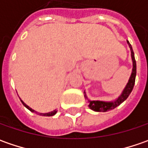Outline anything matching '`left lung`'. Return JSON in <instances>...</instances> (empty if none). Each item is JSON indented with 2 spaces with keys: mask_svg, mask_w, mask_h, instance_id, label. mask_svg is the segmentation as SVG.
Masks as SVG:
<instances>
[{
  "mask_svg": "<svg viewBox=\"0 0 148 148\" xmlns=\"http://www.w3.org/2000/svg\"><path fill=\"white\" fill-rule=\"evenodd\" d=\"M127 42H128V46H129L130 50H131V56H132V60H133V71H132L131 77L129 78V81H128L126 87L123 90L122 95L114 102H105V101H98V100H96V101H95V100L89 101V107L92 110L97 111V112H106V111L111 110L116 108L117 106H119L120 104H122L123 102L128 98L130 93L132 92V90L134 89V83H135L137 68H136V61H135L134 53L133 51V49H132V46H131V44L129 43L128 41H127Z\"/></svg>",
  "mask_w": 148,
  "mask_h": 148,
  "instance_id": "left-lung-1",
  "label": "left lung"
}]
</instances>
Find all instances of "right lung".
Here are the masks:
<instances>
[{"label": "right lung", "mask_w": 148, "mask_h": 148, "mask_svg": "<svg viewBox=\"0 0 148 148\" xmlns=\"http://www.w3.org/2000/svg\"><path fill=\"white\" fill-rule=\"evenodd\" d=\"M20 100H21V99H20ZM21 102H22V104L25 105L28 110H29L31 112H35L34 110H32L30 107H29V106L26 105V104H25L22 100H21ZM35 113H37V112H35ZM56 113H57V110H53V111H52V112H49V113H46V114H41V113H37V114H39V115H42V116H53V115H54Z\"/></svg>", "instance_id": "obj_1"}]
</instances>
